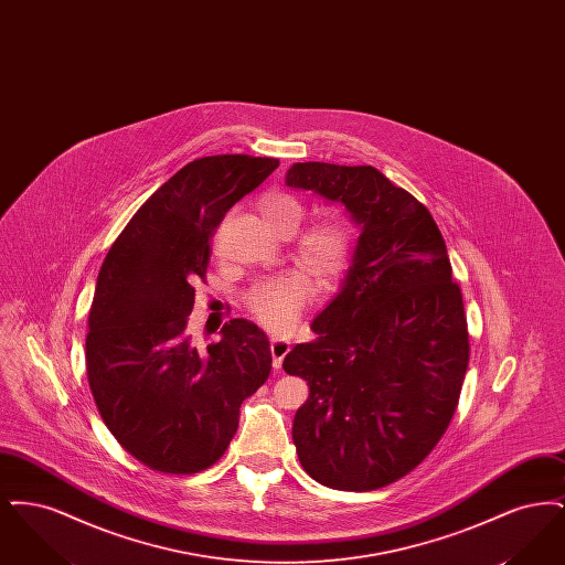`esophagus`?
Returning a JSON list of instances; mask_svg holds the SVG:
<instances>
[{"label": "esophagus", "mask_w": 565, "mask_h": 565, "mask_svg": "<svg viewBox=\"0 0 565 565\" xmlns=\"http://www.w3.org/2000/svg\"><path fill=\"white\" fill-rule=\"evenodd\" d=\"M290 341H286V339H277V337H273L270 339V355H273V366L275 369H281V362H284V358L288 355V351H290Z\"/></svg>", "instance_id": "34e87169"}]
</instances>
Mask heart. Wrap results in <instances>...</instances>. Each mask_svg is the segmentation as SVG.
Wrapping results in <instances>:
<instances>
[{"mask_svg":"<svg viewBox=\"0 0 565 565\" xmlns=\"http://www.w3.org/2000/svg\"><path fill=\"white\" fill-rule=\"evenodd\" d=\"M260 214L273 231L290 226L298 228L305 207L288 192H269L260 199ZM350 254L348 231L337 222H318L309 226L298 239L300 260L320 279L328 281L337 277ZM313 292V284L302 270H286L256 284L245 298L252 316L273 332H286L300 316L305 302Z\"/></svg>","mask_w":565,"mask_h":565,"instance_id":"b5f03b06","label":"heart"}]
</instances>
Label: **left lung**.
I'll list each match as a JSON object with an SVG mask.
<instances>
[{"mask_svg": "<svg viewBox=\"0 0 565 565\" xmlns=\"http://www.w3.org/2000/svg\"><path fill=\"white\" fill-rule=\"evenodd\" d=\"M286 186L341 203L360 237L348 277L284 371L309 398L292 438L305 472L373 491L417 468L449 428L470 343L447 245L430 212L371 164L295 162Z\"/></svg>", "mask_w": 565, "mask_h": 565, "instance_id": "left-lung-1", "label": "left lung"}]
</instances>
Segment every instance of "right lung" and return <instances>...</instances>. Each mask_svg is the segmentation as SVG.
Listing matches in <instances>:
<instances>
[{"label":"right lung","mask_w":565,"mask_h":565,"mask_svg":"<svg viewBox=\"0 0 565 565\" xmlns=\"http://www.w3.org/2000/svg\"><path fill=\"white\" fill-rule=\"evenodd\" d=\"M277 167L247 154L189 162L137 210L102 265L88 313V385L114 438L152 470L214 466L243 401L269 379V339L256 323L231 320L217 343L199 350L189 316L217 224Z\"/></svg>","instance_id":"right-lung-1"}]
</instances>
